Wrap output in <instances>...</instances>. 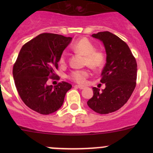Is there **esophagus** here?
<instances>
[{
  "label": "esophagus",
  "mask_w": 153,
  "mask_h": 153,
  "mask_svg": "<svg viewBox=\"0 0 153 153\" xmlns=\"http://www.w3.org/2000/svg\"><path fill=\"white\" fill-rule=\"evenodd\" d=\"M76 86L77 88H78V89H84V86H83L76 85V86Z\"/></svg>",
  "instance_id": "obj_1"
}]
</instances>
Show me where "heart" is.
<instances>
[{"mask_svg":"<svg viewBox=\"0 0 153 153\" xmlns=\"http://www.w3.org/2000/svg\"><path fill=\"white\" fill-rule=\"evenodd\" d=\"M72 49L75 52L84 55V64L88 65L92 69H100L104 66L106 61V56L104 52L95 49V46L88 38H83L74 43ZM67 62V55L65 52L61 54L59 58V63L64 64ZM89 76L87 70H74L69 74V78L74 82L83 84L86 82Z\"/></svg>","mask_w":153,"mask_h":153,"instance_id":"b5f03b06","label":"heart"}]
</instances>
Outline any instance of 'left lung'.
<instances>
[{
  "label": "left lung",
  "mask_w": 153,
  "mask_h": 153,
  "mask_svg": "<svg viewBox=\"0 0 153 153\" xmlns=\"http://www.w3.org/2000/svg\"><path fill=\"white\" fill-rule=\"evenodd\" d=\"M92 36L101 40L105 47L106 63L100 81L106 88L102 92L92 88L94 95L87 104L97 113L108 114L122 107L132 95L136 86V60L127 44L117 35L106 31Z\"/></svg>",
  "instance_id": "left-lung-1"
}]
</instances>
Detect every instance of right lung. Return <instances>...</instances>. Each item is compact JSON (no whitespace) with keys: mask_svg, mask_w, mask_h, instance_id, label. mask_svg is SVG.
Returning a JSON list of instances; mask_svg holds the SVG:
<instances>
[{"mask_svg":"<svg viewBox=\"0 0 153 153\" xmlns=\"http://www.w3.org/2000/svg\"><path fill=\"white\" fill-rule=\"evenodd\" d=\"M71 40L57 34H40L23 46L14 64L12 74L17 91L23 102L38 113L49 115L58 110L72 88L65 81L54 87L47 85L49 78H59L58 75L53 78L55 70Z\"/></svg>","mask_w":153,"mask_h":153,"instance_id":"add662e5","label":"right lung"}]
</instances>
